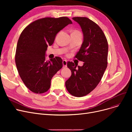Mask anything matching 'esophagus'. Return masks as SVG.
I'll return each mask as SVG.
<instances>
[{
  "label": "esophagus",
  "instance_id": "obj_1",
  "mask_svg": "<svg viewBox=\"0 0 132 132\" xmlns=\"http://www.w3.org/2000/svg\"><path fill=\"white\" fill-rule=\"evenodd\" d=\"M62 65H63L64 67H67V61L66 60H64L62 61Z\"/></svg>",
  "mask_w": 132,
  "mask_h": 132
}]
</instances>
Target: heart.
I'll use <instances>...</instances> for the list:
<instances>
[{
  "mask_svg": "<svg viewBox=\"0 0 132 132\" xmlns=\"http://www.w3.org/2000/svg\"><path fill=\"white\" fill-rule=\"evenodd\" d=\"M77 31V32H79V31Z\"/></svg>",
  "mask_w": 132,
  "mask_h": 132,
  "instance_id": "obj_1",
  "label": "heart"
}]
</instances>
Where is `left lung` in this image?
Masks as SVG:
<instances>
[{
  "instance_id": "left-lung-1",
  "label": "left lung",
  "mask_w": 132,
  "mask_h": 132,
  "mask_svg": "<svg viewBox=\"0 0 132 132\" xmlns=\"http://www.w3.org/2000/svg\"><path fill=\"white\" fill-rule=\"evenodd\" d=\"M72 19L80 26L84 39L75 58L84 62L82 66L68 61L72 75L65 82L68 92L75 97L87 95L97 87L107 67L108 43L101 28L86 17Z\"/></svg>"
}]
</instances>
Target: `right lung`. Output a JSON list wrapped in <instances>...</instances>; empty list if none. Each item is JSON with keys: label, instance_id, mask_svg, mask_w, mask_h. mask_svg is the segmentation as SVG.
Segmentation results:
<instances>
[{"label": "right lung", "instance_id": "right-lung-1", "mask_svg": "<svg viewBox=\"0 0 132 132\" xmlns=\"http://www.w3.org/2000/svg\"><path fill=\"white\" fill-rule=\"evenodd\" d=\"M72 21L67 17L45 18L26 27L19 38L15 63L24 84L36 94L46 92L53 76L62 67V59L55 57L45 59L48 45L53 43L57 34Z\"/></svg>", "mask_w": 132, "mask_h": 132}]
</instances>
